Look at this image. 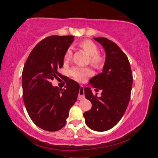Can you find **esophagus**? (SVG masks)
<instances>
[{
    "instance_id": "1",
    "label": "esophagus",
    "mask_w": 158,
    "mask_h": 158,
    "mask_svg": "<svg viewBox=\"0 0 158 158\" xmlns=\"http://www.w3.org/2000/svg\"><path fill=\"white\" fill-rule=\"evenodd\" d=\"M84 99V87L81 85L79 88V91L78 95V100H82Z\"/></svg>"
}]
</instances>
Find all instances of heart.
Masks as SVG:
<instances>
[{
	"mask_svg": "<svg viewBox=\"0 0 158 158\" xmlns=\"http://www.w3.org/2000/svg\"><path fill=\"white\" fill-rule=\"evenodd\" d=\"M80 47L90 56V63L95 68H99L103 63V58L98 53V48L91 40H84L80 43ZM73 57V49L69 47L66 50L64 59L69 60ZM93 74L92 69L87 67L74 66L69 70V74L79 81H85Z\"/></svg>",
	"mask_w": 158,
	"mask_h": 158,
	"instance_id": "b5f03b06",
	"label": "heart"
}]
</instances>
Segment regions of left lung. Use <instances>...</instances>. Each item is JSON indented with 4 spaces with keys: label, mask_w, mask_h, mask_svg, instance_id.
I'll return each instance as SVG.
<instances>
[{
    "label": "left lung",
    "mask_w": 158,
    "mask_h": 158,
    "mask_svg": "<svg viewBox=\"0 0 158 158\" xmlns=\"http://www.w3.org/2000/svg\"><path fill=\"white\" fill-rule=\"evenodd\" d=\"M106 52L103 72L90 79L96 92L84 89L85 96L92 103L90 110L84 114L88 127L98 132H104L114 127L123 116L129 104L132 86V73L125 53L115 42L105 37H95Z\"/></svg>",
    "instance_id": "8db88e82"
}]
</instances>
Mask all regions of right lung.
Masks as SVG:
<instances>
[{"instance_id": "right-lung-1", "label": "right lung", "mask_w": 158, "mask_h": 158, "mask_svg": "<svg viewBox=\"0 0 158 158\" xmlns=\"http://www.w3.org/2000/svg\"><path fill=\"white\" fill-rule=\"evenodd\" d=\"M74 36L52 35L36 44L22 72L23 100L31 119L37 127L55 132L63 128L69 111L77 100L79 85L69 79L61 89L53 87V79L62 78L58 69L63 65L66 50Z\"/></svg>"}]
</instances>
